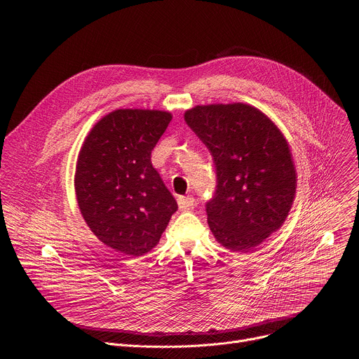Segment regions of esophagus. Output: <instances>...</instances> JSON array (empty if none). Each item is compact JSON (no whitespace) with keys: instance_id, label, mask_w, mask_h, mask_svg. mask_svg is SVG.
Instances as JSON below:
<instances>
[{"instance_id":"esophagus-1","label":"esophagus","mask_w":359,"mask_h":359,"mask_svg":"<svg viewBox=\"0 0 359 359\" xmlns=\"http://www.w3.org/2000/svg\"><path fill=\"white\" fill-rule=\"evenodd\" d=\"M177 204L182 210L190 209L194 206V197L193 196H179L177 197Z\"/></svg>"}]
</instances>
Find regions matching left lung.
I'll return each mask as SVG.
<instances>
[{"mask_svg": "<svg viewBox=\"0 0 359 359\" xmlns=\"http://www.w3.org/2000/svg\"><path fill=\"white\" fill-rule=\"evenodd\" d=\"M184 121L208 146L216 190L206 203L210 230L226 248L247 252L285 222L295 194L288 144L259 109L244 104L196 107Z\"/></svg>", "mask_w": 359, "mask_h": 359, "instance_id": "left-lung-1", "label": "left lung"}]
</instances>
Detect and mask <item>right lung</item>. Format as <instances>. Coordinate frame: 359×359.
Returning <instances> with one entry per match:
<instances>
[{
	"instance_id": "obj_1",
	"label": "right lung",
	"mask_w": 359,
	"mask_h": 359,
	"mask_svg": "<svg viewBox=\"0 0 359 359\" xmlns=\"http://www.w3.org/2000/svg\"><path fill=\"white\" fill-rule=\"evenodd\" d=\"M170 121L169 112L118 109L93 126L81 149L79 210L93 234L119 252L136 257L150 251L177 210L150 161Z\"/></svg>"
}]
</instances>
